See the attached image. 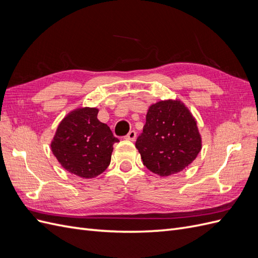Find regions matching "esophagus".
<instances>
[{
  "instance_id": "1",
  "label": "esophagus",
  "mask_w": 258,
  "mask_h": 258,
  "mask_svg": "<svg viewBox=\"0 0 258 258\" xmlns=\"http://www.w3.org/2000/svg\"><path fill=\"white\" fill-rule=\"evenodd\" d=\"M124 139L126 140H129V141H136L137 139V132L135 130H131L129 134L124 137Z\"/></svg>"
}]
</instances>
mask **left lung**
Returning a JSON list of instances; mask_svg holds the SVG:
<instances>
[{
	"mask_svg": "<svg viewBox=\"0 0 258 258\" xmlns=\"http://www.w3.org/2000/svg\"><path fill=\"white\" fill-rule=\"evenodd\" d=\"M202 140L196 118L181 100H161L148 107L143 132L136 147L153 173L169 176L196 159Z\"/></svg>",
	"mask_w": 258,
	"mask_h": 258,
	"instance_id": "8db88e82",
	"label": "left lung"
}]
</instances>
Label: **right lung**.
Segmentation results:
<instances>
[{"label": "right lung", "instance_id": "right-lung-1", "mask_svg": "<svg viewBox=\"0 0 258 258\" xmlns=\"http://www.w3.org/2000/svg\"><path fill=\"white\" fill-rule=\"evenodd\" d=\"M96 107H79L62 119L51 141V152L62 168L83 178L104 172L118 139L98 118Z\"/></svg>", "mask_w": 258, "mask_h": 258}]
</instances>
